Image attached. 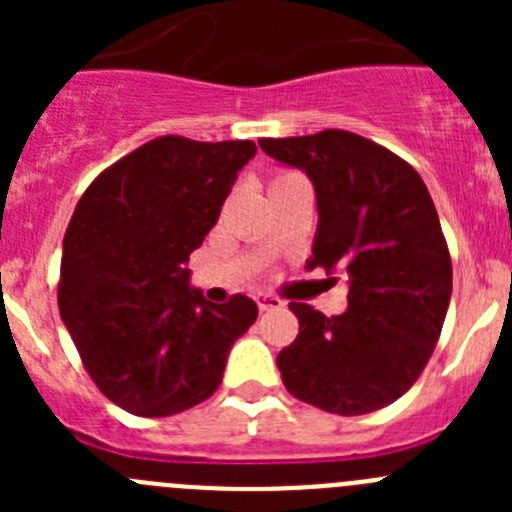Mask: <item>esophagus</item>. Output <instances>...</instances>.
<instances>
[{
	"instance_id": "obj_1",
	"label": "esophagus",
	"mask_w": 512,
	"mask_h": 512,
	"mask_svg": "<svg viewBox=\"0 0 512 512\" xmlns=\"http://www.w3.org/2000/svg\"><path fill=\"white\" fill-rule=\"evenodd\" d=\"M256 302H259V310H282L284 307V300L277 295H269V292H259L256 295Z\"/></svg>"
}]
</instances>
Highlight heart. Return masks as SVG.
Returning a JSON list of instances; mask_svg holds the SVG:
<instances>
[{
  "mask_svg": "<svg viewBox=\"0 0 512 512\" xmlns=\"http://www.w3.org/2000/svg\"><path fill=\"white\" fill-rule=\"evenodd\" d=\"M289 176H295V174H279L277 179H274V182H271V187H274V184H279V182H284V179H289Z\"/></svg>",
  "mask_w": 512,
  "mask_h": 512,
  "instance_id": "obj_1",
  "label": "heart"
}]
</instances>
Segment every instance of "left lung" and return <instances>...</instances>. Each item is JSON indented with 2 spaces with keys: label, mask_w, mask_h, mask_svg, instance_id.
<instances>
[{
  "label": "left lung",
  "mask_w": 512,
  "mask_h": 512,
  "mask_svg": "<svg viewBox=\"0 0 512 512\" xmlns=\"http://www.w3.org/2000/svg\"><path fill=\"white\" fill-rule=\"evenodd\" d=\"M259 146L315 187L318 230L305 266L348 284L341 315L289 302L300 333L277 356L284 387L325 413H374L413 387L449 310L451 256L431 194L408 161L348 130Z\"/></svg>",
  "instance_id": "1"
}]
</instances>
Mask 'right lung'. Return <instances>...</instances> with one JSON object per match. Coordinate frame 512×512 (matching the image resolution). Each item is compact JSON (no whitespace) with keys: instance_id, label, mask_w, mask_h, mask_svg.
<instances>
[{"instance_id":"obj_1","label":"right lung","mask_w":512,"mask_h":512,"mask_svg":"<svg viewBox=\"0 0 512 512\" xmlns=\"http://www.w3.org/2000/svg\"><path fill=\"white\" fill-rule=\"evenodd\" d=\"M253 140L164 135L102 171L63 235L58 310L102 395L140 418L205 402L259 307L207 302L189 253L220 217Z\"/></svg>"}]
</instances>
